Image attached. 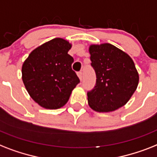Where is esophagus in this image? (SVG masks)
Here are the masks:
<instances>
[{
	"label": "esophagus",
	"instance_id": "obj_1",
	"mask_svg": "<svg viewBox=\"0 0 157 157\" xmlns=\"http://www.w3.org/2000/svg\"><path fill=\"white\" fill-rule=\"evenodd\" d=\"M77 76H78V77H79V79H80V80H82V72H78V73H77Z\"/></svg>",
	"mask_w": 157,
	"mask_h": 157
}]
</instances>
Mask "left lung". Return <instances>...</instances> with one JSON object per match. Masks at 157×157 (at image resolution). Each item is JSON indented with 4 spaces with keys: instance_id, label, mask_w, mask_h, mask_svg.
I'll return each mask as SVG.
<instances>
[{
    "instance_id": "8db88e82",
    "label": "left lung",
    "mask_w": 157,
    "mask_h": 157,
    "mask_svg": "<svg viewBox=\"0 0 157 157\" xmlns=\"http://www.w3.org/2000/svg\"><path fill=\"white\" fill-rule=\"evenodd\" d=\"M89 52L97 76L95 87L87 94L89 105L99 113L114 111L137 89L138 71L129 55L110 43L91 44Z\"/></svg>"
}]
</instances>
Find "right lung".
<instances>
[{
	"mask_svg": "<svg viewBox=\"0 0 157 157\" xmlns=\"http://www.w3.org/2000/svg\"><path fill=\"white\" fill-rule=\"evenodd\" d=\"M72 43L56 38L30 52L21 67V78L30 98L41 107L57 109L67 102L80 82L67 52Z\"/></svg>",
	"mask_w": 157,
	"mask_h": 157,
	"instance_id": "1",
	"label": "right lung"
}]
</instances>
